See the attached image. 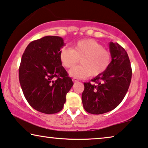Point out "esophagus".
<instances>
[{
  "label": "esophagus",
  "instance_id": "obj_1",
  "mask_svg": "<svg viewBox=\"0 0 148 148\" xmlns=\"http://www.w3.org/2000/svg\"><path fill=\"white\" fill-rule=\"evenodd\" d=\"M72 80H73V82H75V83H76V82H79V80L77 79H76V78H73V79H72Z\"/></svg>",
  "mask_w": 148,
  "mask_h": 148
}]
</instances>
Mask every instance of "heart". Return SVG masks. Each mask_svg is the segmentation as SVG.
Listing matches in <instances>:
<instances>
[{
  "label": "heart",
  "mask_w": 148,
  "mask_h": 148,
  "mask_svg": "<svg viewBox=\"0 0 148 148\" xmlns=\"http://www.w3.org/2000/svg\"><path fill=\"white\" fill-rule=\"evenodd\" d=\"M60 62L70 69L80 59L81 65L72 68L69 74L74 78H86L100 75L108 69L111 62V54L96 40L87 38L77 42L72 49L63 47L60 50Z\"/></svg>",
  "instance_id": "b5f03b06"
}]
</instances>
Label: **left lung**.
Returning a JSON list of instances; mask_svg holds the SVG:
<instances>
[{"label": "left lung", "mask_w": 148, "mask_h": 148, "mask_svg": "<svg viewBox=\"0 0 148 148\" xmlns=\"http://www.w3.org/2000/svg\"><path fill=\"white\" fill-rule=\"evenodd\" d=\"M112 57L108 69L100 75L84 83L82 103L85 110L93 114L112 110L125 98L132 76L131 62L127 52L118 43L110 42Z\"/></svg>", "instance_id": "8db88e82"}]
</instances>
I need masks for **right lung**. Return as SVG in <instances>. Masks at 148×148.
<instances>
[{
  "label": "right lung",
  "mask_w": 148,
  "mask_h": 148,
  "mask_svg": "<svg viewBox=\"0 0 148 148\" xmlns=\"http://www.w3.org/2000/svg\"><path fill=\"white\" fill-rule=\"evenodd\" d=\"M59 36H45L28 44L22 56L19 79L30 106L44 114L60 112L73 82L62 66Z\"/></svg>",
  "instance_id": "obj_1"
}]
</instances>
